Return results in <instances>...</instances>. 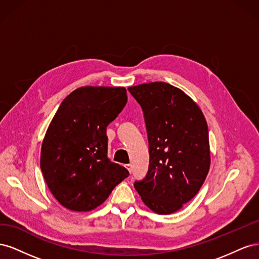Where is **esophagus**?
<instances>
[{"label": "esophagus", "mask_w": 259, "mask_h": 259, "mask_svg": "<svg viewBox=\"0 0 259 259\" xmlns=\"http://www.w3.org/2000/svg\"><path fill=\"white\" fill-rule=\"evenodd\" d=\"M125 167H126L127 170L131 173V171H132V164H126V165H125Z\"/></svg>", "instance_id": "1"}]
</instances>
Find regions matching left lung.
<instances>
[{"instance_id":"obj_1","label":"left lung","mask_w":259,"mask_h":259,"mask_svg":"<svg viewBox=\"0 0 259 259\" xmlns=\"http://www.w3.org/2000/svg\"><path fill=\"white\" fill-rule=\"evenodd\" d=\"M142 107L149 142V168L134 186L154 213H175L195 197L210 165L207 123L199 106L164 82L128 88Z\"/></svg>"}]
</instances>
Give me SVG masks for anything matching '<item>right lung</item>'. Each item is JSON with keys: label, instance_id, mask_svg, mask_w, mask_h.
<instances>
[{"label": "right lung", "instance_id": "obj_1", "mask_svg": "<svg viewBox=\"0 0 259 259\" xmlns=\"http://www.w3.org/2000/svg\"><path fill=\"white\" fill-rule=\"evenodd\" d=\"M126 103L125 88L84 86L60 104L43 139L40 165L62 206L74 211L96 208L130 175L108 159L106 134Z\"/></svg>", "mask_w": 259, "mask_h": 259}]
</instances>
